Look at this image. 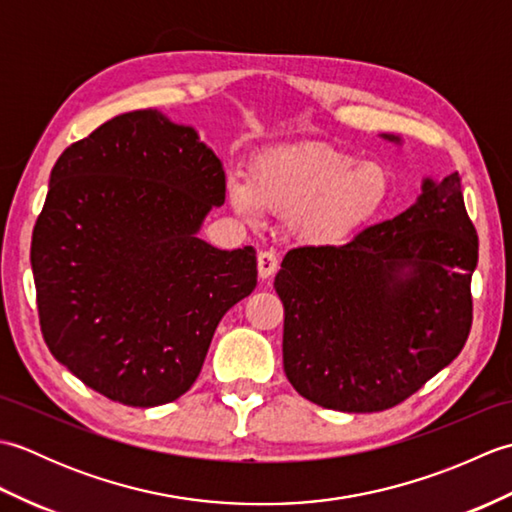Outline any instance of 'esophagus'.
Returning <instances> with one entry per match:
<instances>
[{"label": "esophagus", "mask_w": 512, "mask_h": 512, "mask_svg": "<svg viewBox=\"0 0 512 512\" xmlns=\"http://www.w3.org/2000/svg\"><path fill=\"white\" fill-rule=\"evenodd\" d=\"M279 268V259L273 253V250H262V253L257 255V270H259V277L262 279H270Z\"/></svg>", "instance_id": "1"}]
</instances>
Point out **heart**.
Listing matches in <instances>:
<instances>
[{
    "instance_id": "heart-1",
    "label": "heart",
    "mask_w": 512,
    "mask_h": 512,
    "mask_svg": "<svg viewBox=\"0 0 512 512\" xmlns=\"http://www.w3.org/2000/svg\"><path fill=\"white\" fill-rule=\"evenodd\" d=\"M389 193V173L372 160L328 143L270 149L228 182V200L248 222L262 211L288 220L292 235L310 246H339L374 220Z\"/></svg>"
}]
</instances>
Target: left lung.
I'll list each match as a JSON object with an SVG mask.
<instances>
[{
  "mask_svg": "<svg viewBox=\"0 0 512 512\" xmlns=\"http://www.w3.org/2000/svg\"><path fill=\"white\" fill-rule=\"evenodd\" d=\"M475 266L477 233L458 173L424 178L416 204L350 244L288 250L275 290L290 385L347 413L409 398L469 339Z\"/></svg>",
  "mask_w": 512,
  "mask_h": 512,
  "instance_id": "1",
  "label": "left lung"
}]
</instances>
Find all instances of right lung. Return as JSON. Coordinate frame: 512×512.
Instances as JSON below:
<instances>
[{"instance_id": "add662e5", "label": "right lung", "mask_w": 512, "mask_h": 512, "mask_svg": "<svg viewBox=\"0 0 512 512\" xmlns=\"http://www.w3.org/2000/svg\"><path fill=\"white\" fill-rule=\"evenodd\" d=\"M224 198L222 160L158 110L116 116L65 149L30 246L52 356L129 407L189 391L217 323L257 286L253 246L198 237Z\"/></svg>"}]
</instances>
